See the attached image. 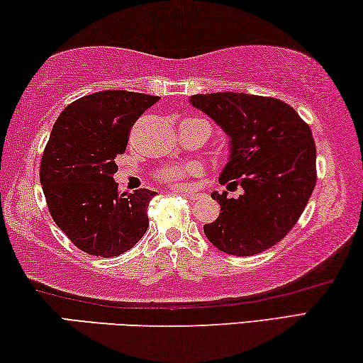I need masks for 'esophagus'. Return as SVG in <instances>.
<instances>
[{"instance_id": "34e87169", "label": "esophagus", "mask_w": 363, "mask_h": 363, "mask_svg": "<svg viewBox=\"0 0 363 363\" xmlns=\"http://www.w3.org/2000/svg\"><path fill=\"white\" fill-rule=\"evenodd\" d=\"M175 191L188 196L189 199H198V198H201V193H196V191H193V189H189V188H180V189H175Z\"/></svg>"}]
</instances>
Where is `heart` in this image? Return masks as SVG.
I'll list each match as a JSON object with an SVG mask.
<instances>
[{
	"label": "heart",
	"mask_w": 363,
	"mask_h": 363,
	"mask_svg": "<svg viewBox=\"0 0 363 363\" xmlns=\"http://www.w3.org/2000/svg\"><path fill=\"white\" fill-rule=\"evenodd\" d=\"M201 167L198 164H183V165H177V167H165L162 172H160V178L164 182H177L180 180L182 177L185 175H193V174H199Z\"/></svg>",
	"instance_id": "heart-1"
}]
</instances>
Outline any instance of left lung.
<instances>
[{"instance_id": "obj_1", "label": "left lung", "mask_w": 363, "mask_h": 363, "mask_svg": "<svg viewBox=\"0 0 363 363\" xmlns=\"http://www.w3.org/2000/svg\"><path fill=\"white\" fill-rule=\"evenodd\" d=\"M230 138L228 162L218 182L245 193H212L220 204L216 222L204 225L213 246L231 255H254L281 241L299 220L317 182L315 143L298 112L280 99L247 93L193 94Z\"/></svg>"}]
</instances>
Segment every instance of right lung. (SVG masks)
I'll return each mask as SVG.
<instances>
[{
	"label": "right lung",
	"mask_w": 363,
	"mask_h": 363,
	"mask_svg": "<svg viewBox=\"0 0 363 363\" xmlns=\"http://www.w3.org/2000/svg\"><path fill=\"white\" fill-rule=\"evenodd\" d=\"M159 96L104 90L74 101L52 127L40 167L52 220L91 255L116 257L146 233L156 191H118L116 157L125 152L130 128Z\"/></svg>",
	"instance_id": "right-lung-1"
}]
</instances>
